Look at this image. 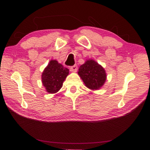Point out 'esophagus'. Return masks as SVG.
<instances>
[{"label": "esophagus", "mask_w": 150, "mask_h": 150, "mask_svg": "<svg viewBox=\"0 0 150 150\" xmlns=\"http://www.w3.org/2000/svg\"><path fill=\"white\" fill-rule=\"evenodd\" d=\"M77 65H73V66H71V67L69 69H70V71L71 72H73V73H75V72H77Z\"/></svg>", "instance_id": "34e87169"}]
</instances>
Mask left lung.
I'll return each instance as SVG.
<instances>
[{
	"label": "left lung",
	"mask_w": 150,
	"mask_h": 150,
	"mask_svg": "<svg viewBox=\"0 0 150 150\" xmlns=\"http://www.w3.org/2000/svg\"><path fill=\"white\" fill-rule=\"evenodd\" d=\"M78 75L86 87L93 91L100 89L106 80L105 69L93 59H87L80 66Z\"/></svg>",
	"instance_id": "8db88e82"
}]
</instances>
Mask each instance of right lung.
<instances>
[{
	"label": "right lung",
	"instance_id": "add662e5",
	"mask_svg": "<svg viewBox=\"0 0 150 150\" xmlns=\"http://www.w3.org/2000/svg\"><path fill=\"white\" fill-rule=\"evenodd\" d=\"M69 69L57 60H50L42 74V82L47 93H56L62 87L63 83L69 75Z\"/></svg>",
	"mask_w": 150,
	"mask_h": 150
}]
</instances>
